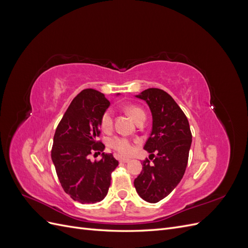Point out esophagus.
Instances as JSON below:
<instances>
[{
    "mask_svg": "<svg viewBox=\"0 0 248 248\" xmlns=\"http://www.w3.org/2000/svg\"><path fill=\"white\" fill-rule=\"evenodd\" d=\"M119 161L126 163V162H129V159L128 158H123V157H121V158H119Z\"/></svg>",
    "mask_w": 248,
    "mask_h": 248,
    "instance_id": "34e87169",
    "label": "esophagus"
}]
</instances>
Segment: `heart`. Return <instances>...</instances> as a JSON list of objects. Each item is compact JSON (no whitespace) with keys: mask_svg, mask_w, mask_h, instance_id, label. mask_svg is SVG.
Returning <instances> with one entry per match:
<instances>
[{"mask_svg":"<svg viewBox=\"0 0 248 248\" xmlns=\"http://www.w3.org/2000/svg\"><path fill=\"white\" fill-rule=\"evenodd\" d=\"M127 111L133 118L136 122L140 119L145 118V111L137 106L127 107ZM112 121H114V115L111 109H107L103 112L100 118V127L103 131H109L112 127ZM108 145L118 153L121 155H129L133 151V144L130 140L124 137H114L108 140Z\"/></svg>","mask_w":248,"mask_h":248,"instance_id":"1","label":"heart"}]
</instances>
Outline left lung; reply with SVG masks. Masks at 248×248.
Returning <instances> with one entry per match:
<instances>
[{
  "instance_id": "left-lung-1",
  "label": "left lung",
  "mask_w": 248,
  "mask_h": 248,
  "mask_svg": "<svg viewBox=\"0 0 248 248\" xmlns=\"http://www.w3.org/2000/svg\"><path fill=\"white\" fill-rule=\"evenodd\" d=\"M137 97L145 100L152 112V131L144 149L150 153L149 158L155 159L142 161L134 187L142 200L157 202L168 197L183 178L192 136L183 110L163 90L150 88Z\"/></svg>"
}]
</instances>
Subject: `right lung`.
Wrapping results in <instances>:
<instances>
[{
    "label": "right lung",
    "instance_id": "obj_1",
    "mask_svg": "<svg viewBox=\"0 0 248 248\" xmlns=\"http://www.w3.org/2000/svg\"><path fill=\"white\" fill-rule=\"evenodd\" d=\"M109 104L104 94L94 89L82 90L55 132L51 160L59 181L64 191L81 204H94L107 197L111 172L119 164L110 153H102L99 161L89 159L90 154H100L106 148L96 140L100 134V118Z\"/></svg>",
    "mask_w": 248,
    "mask_h": 248
}]
</instances>
